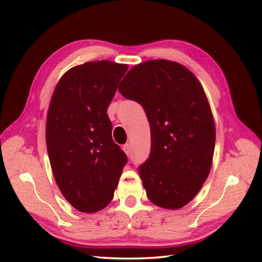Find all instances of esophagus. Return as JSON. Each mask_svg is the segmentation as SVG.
Here are the masks:
<instances>
[{"instance_id": "obj_1", "label": "esophagus", "mask_w": 262, "mask_h": 262, "mask_svg": "<svg viewBox=\"0 0 262 262\" xmlns=\"http://www.w3.org/2000/svg\"><path fill=\"white\" fill-rule=\"evenodd\" d=\"M122 149H124V152H125L127 155H130V153H132V146H130V144H125V145H122Z\"/></svg>"}]
</instances>
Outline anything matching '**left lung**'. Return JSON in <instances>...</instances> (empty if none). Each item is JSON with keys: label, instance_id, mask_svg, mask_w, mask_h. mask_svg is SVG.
I'll use <instances>...</instances> for the list:
<instances>
[{"label": "left lung", "instance_id": "left-lung-1", "mask_svg": "<svg viewBox=\"0 0 262 262\" xmlns=\"http://www.w3.org/2000/svg\"><path fill=\"white\" fill-rule=\"evenodd\" d=\"M144 108L151 153L138 173L151 202L179 209L196 196L213 162L215 125L207 97L185 66L166 59L134 66L118 86Z\"/></svg>", "mask_w": 262, "mask_h": 262}]
</instances>
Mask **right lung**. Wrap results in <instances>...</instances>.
Listing matches in <instances>:
<instances>
[{"mask_svg": "<svg viewBox=\"0 0 262 262\" xmlns=\"http://www.w3.org/2000/svg\"><path fill=\"white\" fill-rule=\"evenodd\" d=\"M128 66L89 62L60 77L46 121L49 162L59 190L83 213L104 208L114 198L127 157L113 141L107 115Z\"/></svg>", "mask_w": 262, "mask_h": 262, "instance_id": "right-lung-1", "label": "right lung"}]
</instances>
